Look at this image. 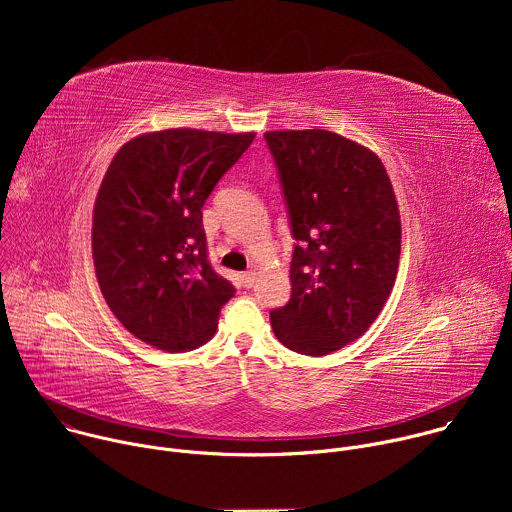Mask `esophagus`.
<instances>
[{
  "label": "esophagus",
  "mask_w": 512,
  "mask_h": 512,
  "mask_svg": "<svg viewBox=\"0 0 512 512\" xmlns=\"http://www.w3.org/2000/svg\"><path fill=\"white\" fill-rule=\"evenodd\" d=\"M255 281H257V273L255 271H245L243 275H241V283H243V287H253L255 285Z\"/></svg>",
  "instance_id": "1"
}]
</instances>
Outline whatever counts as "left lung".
I'll return each instance as SVG.
<instances>
[{
  "label": "left lung",
  "mask_w": 512,
  "mask_h": 512,
  "mask_svg": "<svg viewBox=\"0 0 512 512\" xmlns=\"http://www.w3.org/2000/svg\"><path fill=\"white\" fill-rule=\"evenodd\" d=\"M296 239L277 340L306 356L354 342L381 314L401 255L397 198L379 156L326 129L267 131Z\"/></svg>",
  "instance_id": "1"
}]
</instances>
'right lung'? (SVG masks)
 I'll list each match as a JSON object with an SVG mask.
<instances>
[{
  "mask_svg": "<svg viewBox=\"0 0 512 512\" xmlns=\"http://www.w3.org/2000/svg\"><path fill=\"white\" fill-rule=\"evenodd\" d=\"M255 133L164 129L129 139L93 210L103 298L141 342L184 352L208 342L235 287L206 251L202 206Z\"/></svg>",
  "mask_w": 512,
  "mask_h": 512,
  "instance_id": "right-lung-1",
  "label": "right lung"
}]
</instances>
